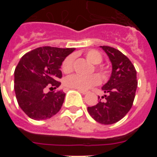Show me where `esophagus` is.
<instances>
[{"instance_id": "esophagus-1", "label": "esophagus", "mask_w": 157, "mask_h": 157, "mask_svg": "<svg viewBox=\"0 0 157 157\" xmlns=\"http://www.w3.org/2000/svg\"><path fill=\"white\" fill-rule=\"evenodd\" d=\"M78 91L79 93H81V94H88V93H89L88 90H78Z\"/></svg>"}]
</instances>
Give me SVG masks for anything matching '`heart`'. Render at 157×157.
<instances>
[{
	"mask_svg": "<svg viewBox=\"0 0 157 157\" xmlns=\"http://www.w3.org/2000/svg\"><path fill=\"white\" fill-rule=\"evenodd\" d=\"M85 56L88 61L95 64V70L98 71L101 78H106L109 75V71L106 67L104 65H100L103 61L102 54L98 50L90 49L85 53ZM74 68V56L70 55L67 56L62 63V70L66 74H69L73 71ZM65 85L69 88L85 90L91 88L94 86L98 85L100 83V78L97 75L82 76L78 75H73L67 77L65 79Z\"/></svg>",
	"mask_w": 157,
	"mask_h": 157,
	"instance_id": "heart-1",
	"label": "heart"
}]
</instances>
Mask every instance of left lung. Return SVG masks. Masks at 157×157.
Instances as JSON below:
<instances>
[{
    "instance_id": "1",
    "label": "left lung",
    "mask_w": 157,
    "mask_h": 157,
    "mask_svg": "<svg viewBox=\"0 0 157 157\" xmlns=\"http://www.w3.org/2000/svg\"><path fill=\"white\" fill-rule=\"evenodd\" d=\"M101 47L112 62V75L102 87L106 94L101 99L98 97L99 102L87 110L96 121L109 125L122 120L131 109L138 87L137 71L129 58L120 50L106 45Z\"/></svg>"
}]
</instances>
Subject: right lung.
Segmentation results:
<instances>
[{
	"label": "right lung",
	"instance_id": "right-lung-1",
	"mask_svg": "<svg viewBox=\"0 0 157 157\" xmlns=\"http://www.w3.org/2000/svg\"><path fill=\"white\" fill-rule=\"evenodd\" d=\"M75 48L43 46L27 52L15 69L14 89L19 107L30 118L47 120L57 113L65 94L59 88L60 66ZM55 91L47 93V90Z\"/></svg>",
	"mask_w": 157,
	"mask_h": 157
}]
</instances>
